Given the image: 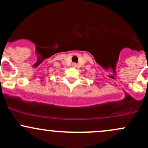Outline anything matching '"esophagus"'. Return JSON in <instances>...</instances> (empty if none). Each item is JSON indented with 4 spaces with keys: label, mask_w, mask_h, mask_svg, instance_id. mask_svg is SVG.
I'll use <instances>...</instances> for the list:
<instances>
[{
    "label": "esophagus",
    "mask_w": 148,
    "mask_h": 148,
    "mask_svg": "<svg viewBox=\"0 0 148 148\" xmlns=\"http://www.w3.org/2000/svg\"><path fill=\"white\" fill-rule=\"evenodd\" d=\"M74 66H76V65H75V64H74Z\"/></svg>",
    "instance_id": "1"
}]
</instances>
